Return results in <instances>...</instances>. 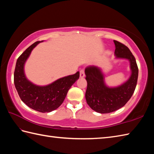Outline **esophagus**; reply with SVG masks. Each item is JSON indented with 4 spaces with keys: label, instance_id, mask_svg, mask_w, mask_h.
<instances>
[{
    "label": "esophagus",
    "instance_id": "1",
    "mask_svg": "<svg viewBox=\"0 0 154 154\" xmlns=\"http://www.w3.org/2000/svg\"><path fill=\"white\" fill-rule=\"evenodd\" d=\"M85 76V71L83 69H81L80 71V77L83 78Z\"/></svg>",
    "mask_w": 154,
    "mask_h": 154
}]
</instances>
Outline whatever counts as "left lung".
<instances>
[{"mask_svg":"<svg viewBox=\"0 0 154 154\" xmlns=\"http://www.w3.org/2000/svg\"><path fill=\"white\" fill-rule=\"evenodd\" d=\"M116 59H125L130 62L131 75L126 82L114 87H108L101 68L89 66L85 70L87 82L85 99L93 110L101 114L110 113L124 106L134 92L138 77L136 59L129 48L114 40Z\"/></svg>","mask_w":154,"mask_h":154,"instance_id":"1","label":"left lung"}]
</instances>
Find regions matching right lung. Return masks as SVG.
Here are the masks:
<instances>
[{
	"label": "right lung",
	"instance_id": "1",
	"mask_svg": "<svg viewBox=\"0 0 154 154\" xmlns=\"http://www.w3.org/2000/svg\"><path fill=\"white\" fill-rule=\"evenodd\" d=\"M40 42L31 45L18 58L14 82L19 97L28 106L40 112H50L63 103L69 89L79 78V72L60 78L45 86H38L30 82L25 75L24 65L32 51Z\"/></svg>",
	"mask_w": 154,
	"mask_h": 154
}]
</instances>
